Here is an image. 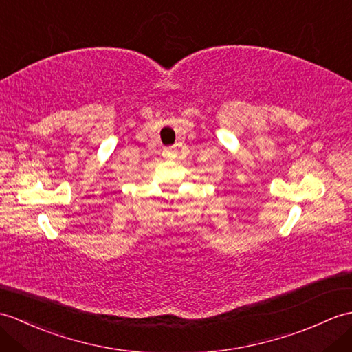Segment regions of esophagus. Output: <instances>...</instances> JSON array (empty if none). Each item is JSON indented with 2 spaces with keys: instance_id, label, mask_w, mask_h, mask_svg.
Here are the masks:
<instances>
[{
  "instance_id": "obj_1",
  "label": "esophagus",
  "mask_w": 352,
  "mask_h": 352,
  "mask_svg": "<svg viewBox=\"0 0 352 352\" xmlns=\"http://www.w3.org/2000/svg\"><path fill=\"white\" fill-rule=\"evenodd\" d=\"M177 156V150H175V146H166L165 150H163V157H166V159H173V157H175Z\"/></svg>"
}]
</instances>
